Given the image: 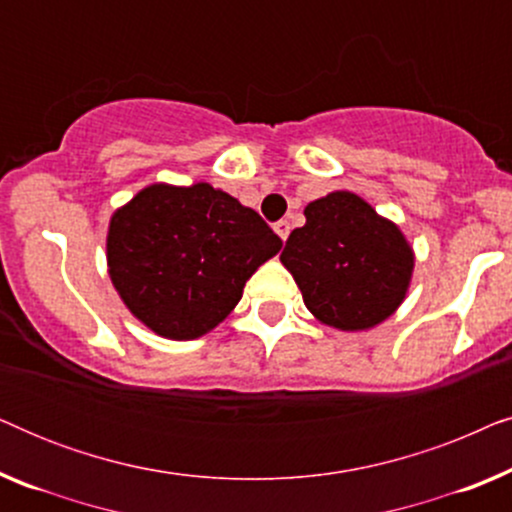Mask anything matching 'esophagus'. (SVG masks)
<instances>
[{"instance_id": "1", "label": "esophagus", "mask_w": 512, "mask_h": 512, "mask_svg": "<svg viewBox=\"0 0 512 512\" xmlns=\"http://www.w3.org/2000/svg\"><path fill=\"white\" fill-rule=\"evenodd\" d=\"M275 233L282 237V242H286V237H289V233H291V223L286 221V219H282V221H277L275 223Z\"/></svg>"}]
</instances>
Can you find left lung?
I'll use <instances>...</instances> for the list:
<instances>
[{
    "label": "left lung",
    "instance_id": "8db88e82",
    "mask_svg": "<svg viewBox=\"0 0 512 512\" xmlns=\"http://www.w3.org/2000/svg\"><path fill=\"white\" fill-rule=\"evenodd\" d=\"M305 219L279 258L307 310L340 331H363L391 317L415 265L401 230L347 191L310 202Z\"/></svg>",
    "mask_w": 512,
    "mask_h": 512
}]
</instances>
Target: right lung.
Wrapping results in <instances>:
<instances>
[{
    "label": "right lung",
    "mask_w": 512,
    "mask_h": 512,
    "mask_svg": "<svg viewBox=\"0 0 512 512\" xmlns=\"http://www.w3.org/2000/svg\"><path fill=\"white\" fill-rule=\"evenodd\" d=\"M279 249L254 209L209 184L144 188L111 216L107 237L118 296L170 340H195L221 324Z\"/></svg>",
    "instance_id": "add662e5"
}]
</instances>
